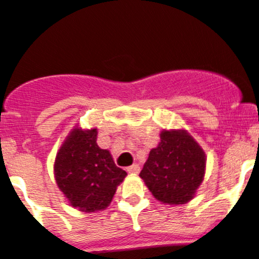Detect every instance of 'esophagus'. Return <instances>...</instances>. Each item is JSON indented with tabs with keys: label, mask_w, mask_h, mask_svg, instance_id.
Listing matches in <instances>:
<instances>
[{
	"label": "esophagus",
	"mask_w": 259,
	"mask_h": 259,
	"mask_svg": "<svg viewBox=\"0 0 259 259\" xmlns=\"http://www.w3.org/2000/svg\"><path fill=\"white\" fill-rule=\"evenodd\" d=\"M126 171L130 175H136V173H139V171H140V167H139V164H133V166L127 167Z\"/></svg>",
	"instance_id": "34e87169"
}]
</instances>
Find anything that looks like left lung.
<instances>
[{
	"label": "left lung",
	"mask_w": 259,
	"mask_h": 259,
	"mask_svg": "<svg viewBox=\"0 0 259 259\" xmlns=\"http://www.w3.org/2000/svg\"><path fill=\"white\" fill-rule=\"evenodd\" d=\"M205 168V152L187 130L163 129L140 178L160 203L182 205L194 198Z\"/></svg>",
	"instance_id": "left-lung-1"
}]
</instances>
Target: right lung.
Wrapping results in <instances>:
<instances>
[{
    "label": "right lung",
    "mask_w": 259,
    "mask_h": 259,
    "mask_svg": "<svg viewBox=\"0 0 259 259\" xmlns=\"http://www.w3.org/2000/svg\"><path fill=\"white\" fill-rule=\"evenodd\" d=\"M97 127L75 126L65 138L54 162V177L72 208L97 212L112 203L116 188L126 177L115 166L109 150L97 145Z\"/></svg>",
    "instance_id": "obj_1"
}]
</instances>
